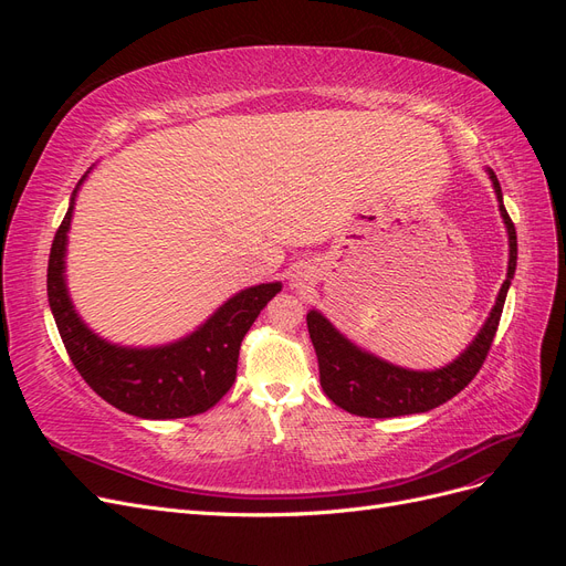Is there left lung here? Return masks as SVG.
Here are the masks:
<instances>
[{
    "label": "left lung",
    "mask_w": 566,
    "mask_h": 566,
    "mask_svg": "<svg viewBox=\"0 0 566 566\" xmlns=\"http://www.w3.org/2000/svg\"><path fill=\"white\" fill-rule=\"evenodd\" d=\"M495 196L501 202V214L510 235V262H507V279L501 287L499 300L486 318L484 328L479 331L472 345L460 354V358L441 370H406L397 368L387 361H380L378 356H370L354 347L349 339L342 337L328 318H323L318 312L306 314V325H310V337L318 356V373L321 387L335 406L345 408L347 413L361 418H397L410 413H424L441 403L453 399L458 391L465 389L479 368L484 366L491 342L499 331L503 304L507 297V287L517 269V231L515 224L503 205V191L499 177L489 169Z\"/></svg>",
    "instance_id": "8db88e82"
}]
</instances>
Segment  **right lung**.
Masks as SVG:
<instances>
[{
    "label": "right lung",
    "instance_id": "obj_1",
    "mask_svg": "<svg viewBox=\"0 0 566 566\" xmlns=\"http://www.w3.org/2000/svg\"><path fill=\"white\" fill-rule=\"evenodd\" d=\"M73 205L75 193L51 243L46 295L65 352L82 380L101 399L136 418L169 420L210 410L235 382L241 342L281 283L243 290L202 328L175 345L156 349L108 345L77 318L65 290L63 256Z\"/></svg>",
    "mask_w": 566,
    "mask_h": 566
}]
</instances>
